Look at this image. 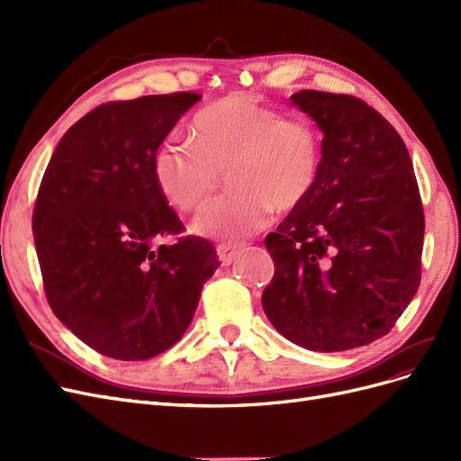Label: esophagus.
Instances as JSON below:
<instances>
[{
	"instance_id": "esophagus-1",
	"label": "esophagus",
	"mask_w": 461,
	"mask_h": 461,
	"mask_svg": "<svg viewBox=\"0 0 461 461\" xmlns=\"http://www.w3.org/2000/svg\"><path fill=\"white\" fill-rule=\"evenodd\" d=\"M246 248V244H219L217 246V258L222 265H230L236 258H239V254L242 252V249Z\"/></svg>"
}]
</instances>
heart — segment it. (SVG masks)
<instances>
[{
	"instance_id": "b5f03b06",
	"label": "heart",
	"mask_w": 461,
	"mask_h": 461,
	"mask_svg": "<svg viewBox=\"0 0 461 461\" xmlns=\"http://www.w3.org/2000/svg\"><path fill=\"white\" fill-rule=\"evenodd\" d=\"M319 136L305 121L234 94L202 109L192 140L169 138L151 156V176L161 196L180 212L198 209L227 171L225 196L207 203L192 232L215 240H240L267 227L275 209L298 205L315 185Z\"/></svg>"
}]
</instances>
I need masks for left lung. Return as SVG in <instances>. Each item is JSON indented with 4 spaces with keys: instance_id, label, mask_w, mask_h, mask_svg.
Returning a JSON list of instances; mask_svg holds the SVG:
<instances>
[{
    "instance_id": "1",
    "label": "left lung",
    "mask_w": 461,
    "mask_h": 461,
    "mask_svg": "<svg viewBox=\"0 0 461 461\" xmlns=\"http://www.w3.org/2000/svg\"><path fill=\"white\" fill-rule=\"evenodd\" d=\"M319 131L315 185L267 234L275 276L261 305L305 350L344 352L394 327L420 288L425 217L406 144L354 95H290Z\"/></svg>"
}]
</instances>
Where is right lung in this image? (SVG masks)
Here are the masks:
<instances>
[{"label":"right lung","mask_w":461,"mask_h":461,"mask_svg":"<svg viewBox=\"0 0 461 461\" xmlns=\"http://www.w3.org/2000/svg\"><path fill=\"white\" fill-rule=\"evenodd\" d=\"M202 95H144L95 107L55 148L32 215L51 310L107 357L149 359L188 329L203 283L219 267L183 230L151 176V156Z\"/></svg>","instance_id":"add662e5"}]
</instances>
